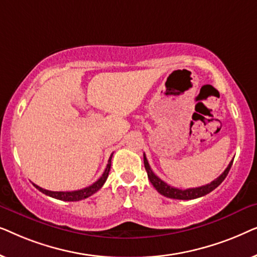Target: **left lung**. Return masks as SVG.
Masks as SVG:
<instances>
[{
  "label": "left lung",
  "mask_w": 257,
  "mask_h": 257,
  "mask_svg": "<svg viewBox=\"0 0 257 257\" xmlns=\"http://www.w3.org/2000/svg\"><path fill=\"white\" fill-rule=\"evenodd\" d=\"M144 165H145V170L147 172V177H149L151 184L153 185V187L160 193L161 195L166 196L170 199H178V200H192L196 198H201V196L208 194L212 191H214L224 179H226L228 172H229L231 165H233V160L230 161L229 165L226 170L223 171V173L220 175L219 178H216L215 180H213L210 184H207L201 187H195V188H188V189H180L172 187V186L167 185L166 182L161 180L160 178H158L156 174L153 173V171L151 170L149 161H147L145 154H144Z\"/></svg>",
  "instance_id": "1"
}]
</instances>
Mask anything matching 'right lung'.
<instances>
[{
    "label": "right lung",
    "instance_id": "obj_1",
    "mask_svg": "<svg viewBox=\"0 0 257 257\" xmlns=\"http://www.w3.org/2000/svg\"><path fill=\"white\" fill-rule=\"evenodd\" d=\"M111 159H112V154H111L110 159H108L107 166H106V168H105L103 175H101V177L98 179L96 182H93L92 185L89 186V187L78 189V191H72V192H52V191H48V189L42 188V187H40V186H37L35 184H34V186L38 189V191H41L42 193H44V194L51 196V198L62 200V201H79V200L89 198V196L94 194V193H96L97 191H99V189L103 187V185L105 184V181H106V179L108 177V172H110Z\"/></svg>",
    "mask_w": 257,
    "mask_h": 257
}]
</instances>
